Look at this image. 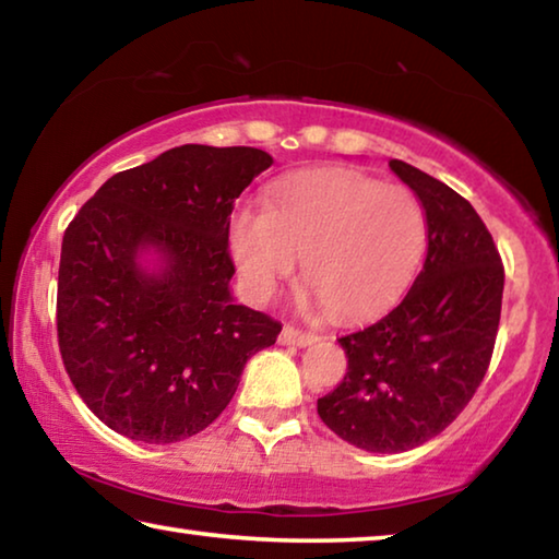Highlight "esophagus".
<instances>
[{
	"instance_id": "obj_1",
	"label": "esophagus",
	"mask_w": 559,
	"mask_h": 559,
	"mask_svg": "<svg viewBox=\"0 0 559 559\" xmlns=\"http://www.w3.org/2000/svg\"><path fill=\"white\" fill-rule=\"evenodd\" d=\"M278 340H281L283 345H298V347H302V345H310V343H313V340H318V335L316 333H308V330H300L296 325H283Z\"/></svg>"
}]
</instances>
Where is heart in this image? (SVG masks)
<instances>
[{"mask_svg": "<svg viewBox=\"0 0 559 559\" xmlns=\"http://www.w3.org/2000/svg\"><path fill=\"white\" fill-rule=\"evenodd\" d=\"M229 246L251 298L269 300L302 257V278L328 313L355 320L409 286L427 249V214L406 187L357 169H310L273 187L266 210L239 206Z\"/></svg>", "mask_w": 559, "mask_h": 559, "instance_id": "b5f03b06", "label": "heart"}]
</instances>
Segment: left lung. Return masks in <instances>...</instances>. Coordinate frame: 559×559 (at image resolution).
I'll list each match as a JSON object with an SVG mask.
<instances>
[{
  "label": "left lung",
  "mask_w": 559,
  "mask_h": 559,
  "mask_svg": "<svg viewBox=\"0 0 559 559\" xmlns=\"http://www.w3.org/2000/svg\"><path fill=\"white\" fill-rule=\"evenodd\" d=\"M390 167L427 214V259L400 306L337 337L347 372L318 400L330 431L377 453L421 447L466 409L493 357L506 283L498 246L476 210L402 159Z\"/></svg>",
  "instance_id": "1"
}]
</instances>
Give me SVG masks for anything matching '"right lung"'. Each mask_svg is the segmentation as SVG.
<instances>
[{
  "label": "right lung",
  "mask_w": 559,
  "mask_h": 559,
  "mask_svg": "<svg viewBox=\"0 0 559 559\" xmlns=\"http://www.w3.org/2000/svg\"><path fill=\"white\" fill-rule=\"evenodd\" d=\"M273 159L257 147L182 145L112 175L63 234L56 333L66 372L122 437L175 443L204 431L246 359L281 323L236 306L229 216ZM155 248L164 269H139Z\"/></svg>",
  "instance_id": "1"
}]
</instances>
